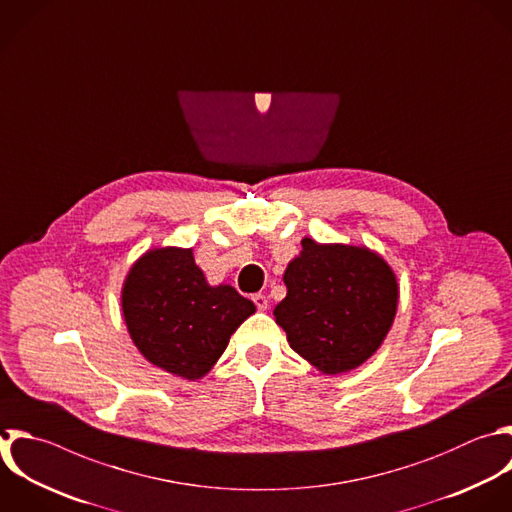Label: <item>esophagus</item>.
Instances as JSON below:
<instances>
[{
	"label": "esophagus",
	"instance_id": "esophagus-1",
	"mask_svg": "<svg viewBox=\"0 0 512 512\" xmlns=\"http://www.w3.org/2000/svg\"><path fill=\"white\" fill-rule=\"evenodd\" d=\"M252 300H254V304H256L258 310H266V308H268V298H266L264 294H254Z\"/></svg>",
	"mask_w": 512,
	"mask_h": 512
}]
</instances>
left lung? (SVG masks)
Returning a JSON list of instances; mask_svg holds the SVG:
<instances>
[{
    "label": "left lung",
    "mask_w": 512,
    "mask_h": 512,
    "mask_svg": "<svg viewBox=\"0 0 512 512\" xmlns=\"http://www.w3.org/2000/svg\"><path fill=\"white\" fill-rule=\"evenodd\" d=\"M286 298L274 308L294 352L322 374L364 364L386 338L398 282L382 256L366 246L302 240L286 272Z\"/></svg>",
    "instance_id": "1"
}]
</instances>
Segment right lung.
Instances as JSON below:
<instances>
[{"label":"right lung","mask_w":512,"mask_h":512,"mask_svg":"<svg viewBox=\"0 0 512 512\" xmlns=\"http://www.w3.org/2000/svg\"><path fill=\"white\" fill-rule=\"evenodd\" d=\"M122 310L136 348L154 366L198 380L210 372L236 328L256 312L232 286H210L192 248H154L130 268Z\"/></svg>","instance_id":"right-lung-1"}]
</instances>
